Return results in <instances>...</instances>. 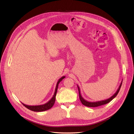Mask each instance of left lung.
Masks as SVG:
<instances>
[{
	"label": "left lung",
	"instance_id": "1",
	"mask_svg": "<svg viewBox=\"0 0 134 134\" xmlns=\"http://www.w3.org/2000/svg\"><path fill=\"white\" fill-rule=\"evenodd\" d=\"M122 82H121L120 86L118 88V90H117V91L116 92V93H115L114 94H113L112 96H111L110 98H109L108 99H104V100H100V101H96V102H90V101H88L87 100L85 99L80 94V88L79 87V86L77 85V86H78V91H79V98L80 100L81 101V102L84 105V106H86L87 107H98V106H102V105L105 104H107L108 103H109L110 101H111L113 98H115L116 96L118 94V93L120 91V90L121 88V85H122Z\"/></svg>",
	"mask_w": 134,
	"mask_h": 134
}]
</instances>
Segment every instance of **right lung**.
<instances>
[{
	"label": "right lung",
	"instance_id": "add662e5",
	"mask_svg": "<svg viewBox=\"0 0 134 134\" xmlns=\"http://www.w3.org/2000/svg\"><path fill=\"white\" fill-rule=\"evenodd\" d=\"M65 78V76H63L62 77V78H60L58 80L57 84H56V86L54 96H52L51 99L50 100H48V102L47 103H46L45 104H41V105H38V106H29V105H26L23 103H22L23 104L24 106H25L26 108L29 109L30 110H31L32 111H35V112H42V111H46V110H48V109H50L52 106H54V104L55 102V98H56V93H57V91H58V85L61 81H62L63 79H64Z\"/></svg>",
	"mask_w": 134,
	"mask_h": 134
}]
</instances>
